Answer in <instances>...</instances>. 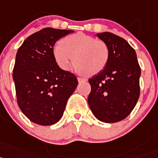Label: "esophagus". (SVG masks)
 <instances>
[{
	"label": "esophagus",
	"instance_id": "esophagus-1",
	"mask_svg": "<svg viewBox=\"0 0 158 158\" xmlns=\"http://www.w3.org/2000/svg\"><path fill=\"white\" fill-rule=\"evenodd\" d=\"M77 79H78V82H79V83H83V82H85V81H87V79H83V78H80V77L78 78Z\"/></svg>",
	"mask_w": 158,
	"mask_h": 158
}]
</instances>
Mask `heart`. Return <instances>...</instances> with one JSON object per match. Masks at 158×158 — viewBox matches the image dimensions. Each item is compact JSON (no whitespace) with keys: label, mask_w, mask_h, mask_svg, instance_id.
Masks as SVG:
<instances>
[{"label":"heart","mask_w":158,"mask_h":158,"mask_svg":"<svg viewBox=\"0 0 158 158\" xmlns=\"http://www.w3.org/2000/svg\"><path fill=\"white\" fill-rule=\"evenodd\" d=\"M53 56L57 65L64 71H68L75 60L77 71L95 75L106 68L110 49L103 40L78 32L66 36L60 44L56 45Z\"/></svg>","instance_id":"heart-1"}]
</instances>
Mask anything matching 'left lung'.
I'll return each mask as SVG.
<instances>
[{"instance_id":"obj_1","label":"left lung","mask_w":158,"mask_h":158,"mask_svg":"<svg viewBox=\"0 0 158 158\" xmlns=\"http://www.w3.org/2000/svg\"><path fill=\"white\" fill-rule=\"evenodd\" d=\"M96 35L108 45L109 61L89 79V106L98 120L106 123L123 120L136 106L140 95L141 68L134 49L126 40L110 32Z\"/></svg>"}]
</instances>
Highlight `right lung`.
I'll return each instance as SVG.
<instances>
[{
    "mask_svg": "<svg viewBox=\"0 0 158 158\" xmlns=\"http://www.w3.org/2000/svg\"><path fill=\"white\" fill-rule=\"evenodd\" d=\"M72 30L46 28L28 36L16 56L13 78L19 107L31 122L56 123L78 85L73 73L64 71L53 56V47Z\"/></svg>",
    "mask_w": 158,
    "mask_h": 158,
    "instance_id": "1",
    "label": "right lung"
}]
</instances>
